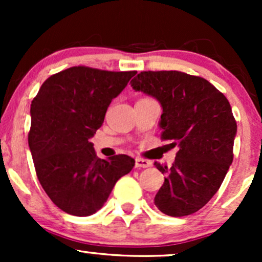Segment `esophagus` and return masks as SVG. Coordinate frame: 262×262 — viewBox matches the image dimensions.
I'll return each mask as SVG.
<instances>
[{
	"label": "esophagus",
	"mask_w": 262,
	"mask_h": 262,
	"mask_svg": "<svg viewBox=\"0 0 262 262\" xmlns=\"http://www.w3.org/2000/svg\"><path fill=\"white\" fill-rule=\"evenodd\" d=\"M149 166H151V162L149 160H145V159L141 158L135 159V167H137V169H145V167Z\"/></svg>",
	"instance_id": "1"
}]
</instances>
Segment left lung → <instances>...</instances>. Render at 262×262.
Instances as JSON below:
<instances>
[{"label": "left lung", "mask_w": 262, "mask_h": 262, "mask_svg": "<svg viewBox=\"0 0 262 262\" xmlns=\"http://www.w3.org/2000/svg\"><path fill=\"white\" fill-rule=\"evenodd\" d=\"M130 83L160 102L161 139L179 148L171 167L155 162L166 175L155 206L171 217L193 214L217 193L233 162L229 101L206 79L181 71H141Z\"/></svg>", "instance_id": "1"}]
</instances>
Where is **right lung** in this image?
Returning a JSON list of instances; mask_svg holds the SVG:
<instances>
[{"instance_id":"obj_1","label":"right lung","mask_w":262,"mask_h":262,"mask_svg":"<svg viewBox=\"0 0 262 262\" xmlns=\"http://www.w3.org/2000/svg\"><path fill=\"white\" fill-rule=\"evenodd\" d=\"M135 74L73 66L45 80L32 101L28 144L35 172L53 203L69 214L97 212L133 169L128 155L98 159L90 138Z\"/></svg>"}]
</instances>
